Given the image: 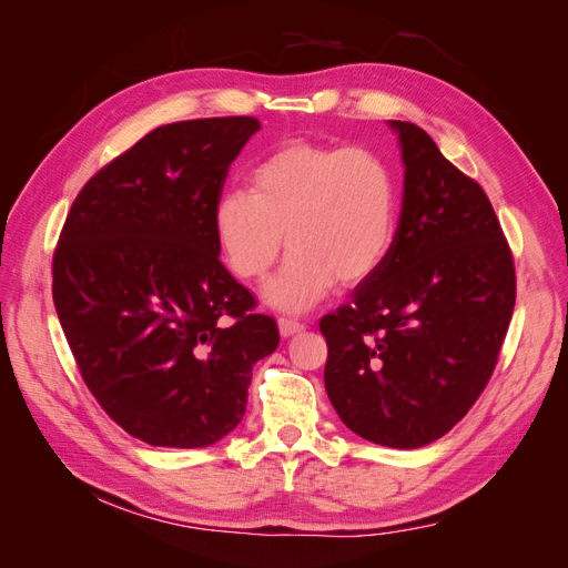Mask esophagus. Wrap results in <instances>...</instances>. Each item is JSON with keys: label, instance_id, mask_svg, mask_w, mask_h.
I'll return each instance as SVG.
<instances>
[{"label": "esophagus", "instance_id": "34e87169", "mask_svg": "<svg viewBox=\"0 0 568 568\" xmlns=\"http://www.w3.org/2000/svg\"><path fill=\"white\" fill-rule=\"evenodd\" d=\"M303 329H305V324H303V322L288 320V317H282V320H280V334H282L284 338H288V336H296V334H301Z\"/></svg>", "mask_w": 568, "mask_h": 568}]
</instances>
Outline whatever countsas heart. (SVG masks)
Instances as JSON below:
<instances>
[{
	"mask_svg": "<svg viewBox=\"0 0 568 568\" xmlns=\"http://www.w3.org/2000/svg\"><path fill=\"white\" fill-rule=\"evenodd\" d=\"M398 186L388 161L367 146L288 140L251 170L248 192L232 189L213 205V234L234 277L261 280L288 257L265 296L301 313L334 284L357 286L393 246Z\"/></svg>",
	"mask_w": 568,
	"mask_h": 568,
	"instance_id": "1",
	"label": "heart"
}]
</instances>
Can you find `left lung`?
I'll return each mask as SVG.
<instances>
[{
  "instance_id": "left-lung-1",
  "label": "left lung",
  "mask_w": 568,
  "mask_h": 568,
  "mask_svg": "<svg viewBox=\"0 0 568 568\" xmlns=\"http://www.w3.org/2000/svg\"><path fill=\"white\" fill-rule=\"evenodd\" d=\"M390 128L405 163L393 246L320 332L341 422L376 445L415 450L448 434L490 382L517 274L480 184L415 123Z\"/></svg>"
}]
</instances>
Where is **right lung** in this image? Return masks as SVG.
<instances>
[{
  "label": "right lung",
  "instance_id": "obj_1",
  "mask_svg": "<svg viewBox=\"0 0 568 568\" xmlns=\"http://www.w3.org/2000/svg\"><path fill=\"white\" fill-rule=\"evenodd\" d=\"M261 130L251 115L161 125L80 189L51 294L84 384L106 415L161 448H205L246 412L277 322L220 263L213 205Z\"/></svg>",
  "mask_w": 568,
  "mask_h": 568
}]
</instances>
